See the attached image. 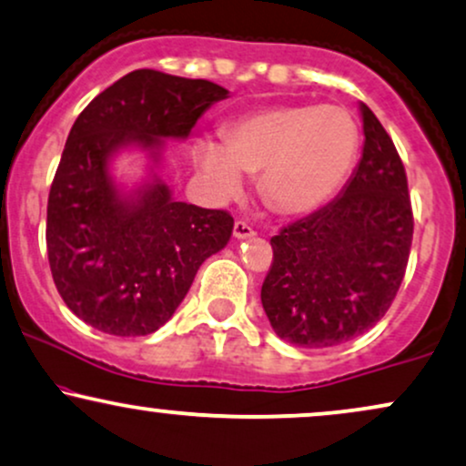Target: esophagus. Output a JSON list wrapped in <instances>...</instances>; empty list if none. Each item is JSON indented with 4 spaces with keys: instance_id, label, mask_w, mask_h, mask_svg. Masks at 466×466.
<instances>
[{
    "instance_id": "esophagus-1",
    "label": "esophagus",
    "mask_w": 466,
    "mask_h": 466,
    "mask_svg": "<svg viewBox=\"0 0 466 466\" xmlns=\"http://www.w3.org/2000/svg\"><path fill=\"white\" fill-rule=\"evenodd\" d=\"M254 228H251V226H248V223H245V221H237V223H234V237H237V238H251V237H254Z\"/></svg>"
}]
</instances>
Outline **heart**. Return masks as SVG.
<instances>
[{
  "mask_svg": "<svg viewBox=\"0 0 466 466\" xmlns=\"http://www.w3.org/2000/svg\"><path fill=\"white\" fill-rule=\"evenodd\" d=\"M223 141L198 147L201 173L215 195H238L249 173L260 176L268 208L308 215L343 188L356 165L360 130L340 106L278 104L228 123Z\"/></svg>",
  "mask_w": 466,
  "mask_h": 466,
  "instance_id": "b5f03b06",
  "label": "heart"
}]
</instances>
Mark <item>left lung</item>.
Masks as SVG:
<instances>
[{
    "instance_id": "1",
    "label": "left lung",
    "mask_w": 466,
    "mask_h": 466,
    "mask_svg": "<svg viewBox=\"0 0 466 466\" xmlns=\"http://www.w3.org/2000/svg\"><path fill=\"white\" fill-rule=\"evenodd\" d=\"M364 147L343 193L271 238L260 299L279 339L334 347L371 329L393 304L414 217L393 138L360 104Z\"/></svg>"
}]
</instances>
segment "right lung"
Returning <instances> with one entry per match:
<instances>
[{
	"instance_id": "right-lung-1",
	"label": "right lung",
	"mask_w": 466,
	"mask_h": 466,
	"mask_svg": "<svg viewBox=\"0 0 466 466\" xmlns=\"http://www.w3.org/2000/svg\"><path fill=\"white\" fill-rule=\"evenodd\" d=\"M228 95L208 80L137 69L99 93L66 138L47 199L49 268L66 308L115 336H147L169 321L198 268L232 237L228 210L171 199L147 184L123 199L108 176L119 147L184 138Z\"/></svg>"
}]
</instances>
